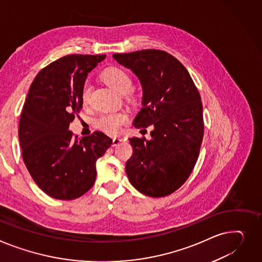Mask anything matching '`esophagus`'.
Listing matches in <instances>:
<instances>
[{
    "label": "esophagus",
    "mask_w": 262,
    "mask_h": 262,
    "mask_svg": "<svg viewBox=\"0 0 262 262\" xmlns=\"http://www.w3.org/2000/svg\"><path fill=\"white\" fill-rule=\"evenodd\" d=\"M126 141L125 138H122V137H115L113 138V146H117L118 144H120L121 142H124Z\"/></svg>",
    "instance_id": "esophagus-1"
}]
</instances>
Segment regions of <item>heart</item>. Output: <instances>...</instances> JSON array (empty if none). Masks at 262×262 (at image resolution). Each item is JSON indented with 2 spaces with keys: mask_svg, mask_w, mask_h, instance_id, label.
I'll return each instance as SVG.
<instances>
[{
  "mask_svg": "<svg viewBox=\"0 0 262 262\" xmlns=\"http://www.w3.org/2000/svg\"><path fill=\"white\" fill-rule=\"evenodd\" d=\"M101 78L118 94L128 95L130 98H135L134 94L130 92L133 89V79L125 69L118 66L107 67L101 74ZM91 94L92 85L89 82H85L81 92V100L83 104L89 103ZM127 120L128 117L124 113L104 114L96 120V126L104 133L114 135L120 130L121 126L124 125Z\"/></svg>",
  "mask_w": 262,
  "mask_h": 262,
  "instance_id": "1",
  "label": "heart"
}]
</instances>
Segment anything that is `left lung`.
<instances>
[{
    "label": "left lung",
    "instance_id": "left-lung-1",
    "mask_svg": "<svg viewBox=\"0 0 262 262\" xmlns=\"http://www.w3.org/2000/svg\"><path fill=\"white\" fill-rule=\"evenodd\" d=\"M113 57L142 85L143 107L134 126H154L150 140L129 139L128 179L146 196L170 195L187 180L199 157L204 133L200 94L183 64L166 51L143 49Z\"/></svg>",
    "mask_w": 262,
    "mask_h": 262
}]
</instances>
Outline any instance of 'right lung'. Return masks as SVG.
I'll return each instance as SVG.
<instances>
[{
    "instance_id": "obj_1",
    "label": "right lung",
    "mask_w": 262,
    "mask_h": 262,
    "mask_svg": "<svg viewBox=\"0 0 262 262\" xmlns=\"http://www.w3.org/2000/svg\"><path fill=\"white\" fill-rule=\"evenodd\" d=\"M105 57H62L44 67L30 85L19 123L22 157L33 181L52 198L73 200L89 191L97 159L113 144L102 132L79 140L68 130L82 108L87 75Z\"/></svg>"
}]
</instances>
